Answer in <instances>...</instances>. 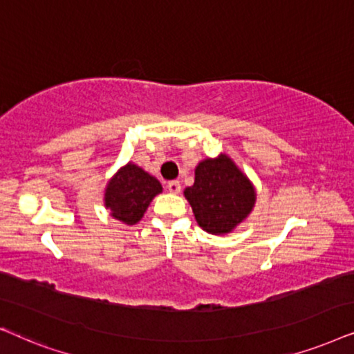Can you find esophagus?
Here are the masks:
<instances>
[{
    "label": "esophagus",
    "instance_id": "1",
    "mask_svg": "<svg viewBox=\"0 0 354 354\" xmlns=\"http://www.w3.org/2000/svg\"><path fill=\"white\" fill-rule=\"evenodd\" d=\"M167 187H168V191L171 192V194H180V192H181L180 181H169Z\"/></svg>",
    "mask_w": 354,
    "mask_h": 354
}]
</instances>
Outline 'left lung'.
I'll return each instance as SVG.
<instances>
[{
  "label": "left lung",
  "mask_w": 354,
  "mask_h": 354,
  "mask_svg": "<svg viewBox=\"0 0 354 354\" xmlns=\"http://www.w3.org/2000/svg\"><path fill=\"white\" fill-rule=\"evenodd\" d=\"M194 174V185L186 187L185 197L204 232L223 236L251 215L256 187L228 155L204 158Z\"/></svg>",
  "instance_id": "left-lung-1"
}]
</instances>
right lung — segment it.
<instances>
[{
    "instance_id": "obj_1",
    "label": "right lung",
    "mask_w": 354,
    "mask_h": 354,
    "mask_svg": "<svg viewBox=\"0 0 354 354\" xmlns=\"http://www.w3.org/2000/svg\"><path fill=\"white\" fill-rule=\"evenodd\" d=\"M162 191L157 178L129 162L122 165L106 183L103 202L113 218L124 225H136L142 220L153 197Z\"/></svg>"
}]
</instances>
